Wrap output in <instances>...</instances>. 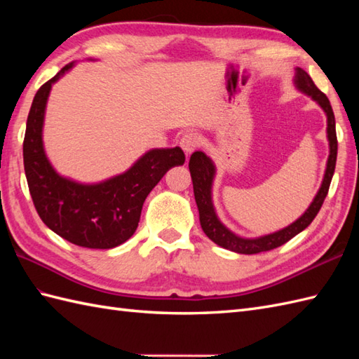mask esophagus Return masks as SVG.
Wrapping results in <instances>:
<instances>
[{
    "instance_id": "obj_1",
    "label": "esophagus",
    "mask_w": 359,
    "mask_h": 359,
    "mask_svg": "<svg viewBox=\"0 0 359 359\" xmlns=\"http://www.w3.org/2000/svg\"><path fill=\"white\" fill-rule=\"evenodd\" d=\"M180 147H182V149L185 151L187 156L191 154V152L197 147H199V137H197V134H194V133L184 134V135H182V139H180Z\"/></svg>"
}]
</instances>
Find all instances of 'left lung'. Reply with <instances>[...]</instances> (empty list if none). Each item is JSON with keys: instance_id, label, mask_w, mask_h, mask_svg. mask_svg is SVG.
Segmentation results:
<instances>
[{"instance_id": "8db88e82", "label": "left lung", "mask_w": 359, "mask_h": 359, "mask_svg": "<svg viewBox=\"0 0 359 359\" xmlns=\"http://www.w3.org/2000/svg\"><path fill=\"white\" fill-rule=\"evenodd\" d=\"M294 85L301 90V93L310 95L324 109L327 116V139H329L330 154H329V160H327V168H325L321 188H319L318 194L315 196L313 202L310 203L307 211L304 212L299 219L294 220L293 224H290L288 226L282 228V230L276 233L261 236V238H255V239H245V238H241L238 234H234L217 219L215 205H212L211 188H212V180H215V174H216L215 163H212V160L202 151L193 152L191 158H189L188 166L193 179L194 199L197 203V208H199V219H201L202 230L212 242L226 250L234 251V253L256 255V253H262V251H270L273 248L284 245L285 242L294 238V236L299 234L302 230H306V228L313 222V219L316 217L319 210L323 207L327 193H329L330 182L334 172V165H337V154H338L334 114H333L329 98H327L325 94L316 88L313 80L310 79V75L304 69H301V67H296Z\"/></svg>"}]
</instances>
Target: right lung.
Listing matches in <instances>:
<instances>
[{
    "label": "right lung",
    "instance_id": "1",
    "mask_svg": "<svg viewBox=\"0 0 359 359\" xmlns=\"http://www.w3.org/2000/svg\"><path fill=\"white\" fill-rule=\"evenodd\" d=\"M72 66L66 65L36 90L22 142L25 172L35 210L46 226L79 247L108 250L135 233L147 196L168 170L185 163V154L179 147L151 149L126 172L93 185L60 175L43 147L44 111L52 85Z\"/></svg>",
    "mask_w": 359,
    "mask_h": 359
}]
</instances>
